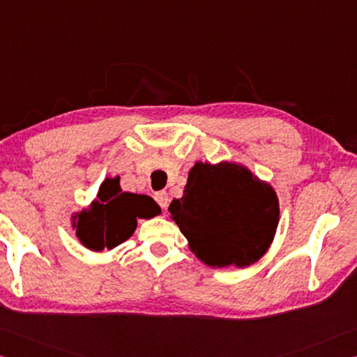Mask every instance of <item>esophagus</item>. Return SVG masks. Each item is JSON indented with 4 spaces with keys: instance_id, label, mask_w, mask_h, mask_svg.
I'll return each mask as SVG.
<instances>
[{
    "instance_id": "34e87169",
    "label": "esophagus",
    "mask_w": 357,
    "mask_h": 357,
    "mask_svg": "<svg viewBox=\"0 0 357 357\" xmlns=\"http://www.w3.org/2000/svg\"><path fill=\"white\" fill-rule=\"evenodd\" d=\"M155 201H156V204L160 205L161 208H166V207H167V204H169L167 192H166V191H158V192H155Z\"/></svg>"
}]
</instances>
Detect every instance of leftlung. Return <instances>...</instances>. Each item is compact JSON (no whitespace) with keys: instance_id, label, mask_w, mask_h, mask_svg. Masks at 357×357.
<instances>
[{"instance_id":"1","label":"left lung","mask_w":357,"mask_h":357,"mask_svg":"<svg viewBox=\"0 0 357 357\" xmlns=\"http://www.w3.org/2000/svg\"><path fill=\"white\" fill-rule=\"evenodd\" d=\"M190 249L210 266H249L276 234L279 204L271 186L243 166L196 162L183 197L169 205Z\"/></svg>"}]
</instances>
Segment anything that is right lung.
Instances as JSON below:
<instances>
[{
    "label": "right lung",
    "instance_id": "obj_1",
    "mask_svg": "<svg viewBox=\"0 0 357 357\" xmlns=\"http://www.w3.org/2000/svg\"><path fill=\"white\" fill-rule=\"evenodd\" d=\"M97 197L92 211H81L78 221L73 224L79 241L92 251L121 245L133 235L137 218H152L160 213V207L152 197L122 192L119 177L106 178Z\"/></svg>",
    "mask_w": 357,
    "mask_h": 357
}]
</instances>
